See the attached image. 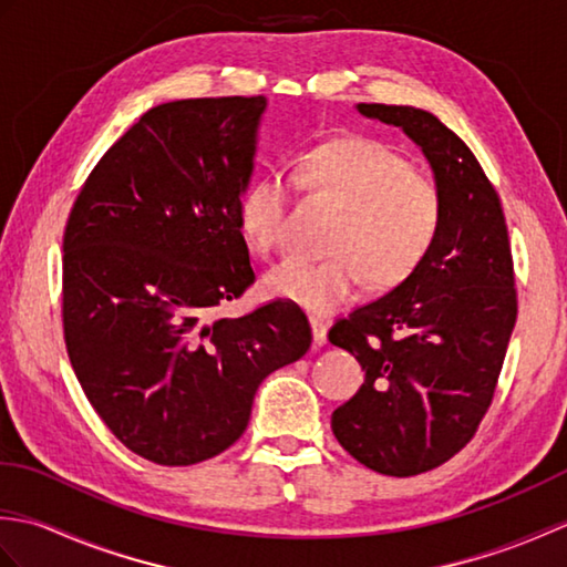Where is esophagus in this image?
Returning <instances> with one entry per match:
<instances>
[{
	"instance_id": "34e87169",
	"label": "esophagus",
	"mask_w": 567,
	"mask_h": 567,
	"mask_svg": "<svg viewBox=\"0 0 567 567\" xmlns=\"http://www.w3.org/2000/svg\"><path fill=\"white\" fill-rule=\"evenodd\" d=\"M309 323H311V336H315V343H317V346H323V343H327L329 323L323 321V319H319V317H311V319H309Z\"/></svg>"
}]
</instances>
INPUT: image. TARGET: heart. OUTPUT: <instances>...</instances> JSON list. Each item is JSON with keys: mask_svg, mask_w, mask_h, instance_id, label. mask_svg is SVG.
Here are the masks:
<instances>
[{"mask_svg": "<svg viewBox=\"0 0 567 567\" xmlns=\"http://www.w3.org/2000/svg\"><path fill=\"white\" fill-rule=\"evenodd\" d=\"M297 183L341 209L329 236L331 258H287L265 275V292L327 317L355 299L370 280L402 282L436 240L443 202L436 179L409 167L400 153L365 136H343L302 153ZM290 185L262 175L238 202V226L260 252L280 244Z\"/></svg>", "mask_w": 567, "mask_h": 567, "instance_id": "obj_1", "label": "heart"}]
</instances>
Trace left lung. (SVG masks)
<instances>
[{"instance_id": "8db88e82", "label": "left lung", "mask_w": 567, "mask_h": 567, "mask_svg": "<svg viewBox=\"0 0 567 567\" xmlns=\"http://www.w3.org/2000/svg\"><path fill=\"white\" fill-rule=\"evenodd\" d=\"M355 112L416 143L443 202L426 258L329 331L365 370L333 436L375 473L409 477L453 457L487 412L516 323L512 248L495 187L449 126L416 106Z\"/></svg>"}]
</instances>
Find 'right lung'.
Here are the masks:
<instances>
[{
	"mask_svg": "<svg viewBox=\"0 0 567 567\" xmlns=\"http://www.w3.org/2000/svg\"><path fill=\"white\" fill-rule=\"evenodd\" d=\"M268 100L158 104L102 155L63 238V327L94 412L128 451L195 465L246 431L252 396L311 346L270 302L216 317L256 280L238 202Z\"/></svg>",
	"mask_w": 567,
	"mask_h": 567,
	"instance_id": "right-lung-1",
	"label": "right lung"
}]
</instances>
